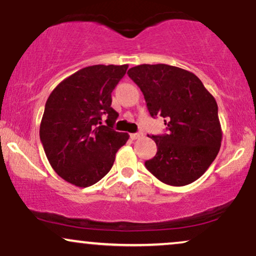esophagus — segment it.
Listing matches in <instances>:
<instances>
[{
    "label": "esophagus",
    "instance_id": "34e87169",
    "mask_svg": "<svg viewBox=\"0 0 256 256\" xmlns=\"http://www.w3.org/2000/svg\"><path fill=\"white\" fill-rule=\"evenodd\" d=\"M142 132H136V134H130V138L131 140H137V138L142 137Z\"/></svg>",
    "mask_w": 256,
    "mask_h": 256
}]
</instances>
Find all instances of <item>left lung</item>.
<instances>
[{"label":"left lung","instance_id":"left-lung-1","mask_svg":"<svg viewBox=\"0 0 256 256\" xmlns=\"http://www.w3.org/2000/svg\"><path fill=\"white\" fill-rule=\"evenodd\" d=\"M144 95L149 114L165 118L167 134H152L156 155L146 167L162 183L183 186L201 177L218 155V104L195 74L165 64L128 71Z\"/></svg>","mask_w":256,"mask_h":256}]
</instances>
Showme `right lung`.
<instances>
[{
	"label": "right lung",
	"instance_id": "add662e5",
	"mask_svg": "<svg viewBox=\"0 0 256 256\" xmlns=\"http://www.w3.org/2000/svg\"><path fill=\"white\" fill-rule=\"evenodd\" d=\"M128 64H95L73 73L52 90L44 108L40 137L54 171L76 186L98 183L110 171L128 134L113 128L119 114L112 91ZM107 118V126L102 119Z\"/></svg>",
	"mask_w": 256,
	"mask_h": 256
}]
</instances>
